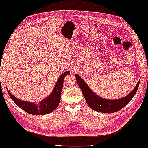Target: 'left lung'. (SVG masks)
<instances>
[{
    "label": "left lung",
    "instance_id": "left-lung-1",
    "mask_svg": "<svg viewBox=\"0 0 148 148\" xmlns=\"http://www.w3.org/2000/svg\"><path fill=\"white\" fill-rule=\"evenodd\" d=\"M75 77L88 106L95 111L106 114L117 112L128 105L135 95L140 83L139 80L135 88L127 96L117 100H108L101 98L94 94L88 87L87 84L77 74H75Z\"/></svg>",
    "mask_w": 148,
    "mask_h": 148
}]
</instances>
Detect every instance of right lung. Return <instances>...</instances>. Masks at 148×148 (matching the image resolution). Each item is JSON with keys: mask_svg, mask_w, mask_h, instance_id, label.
Returning <instances> with one entry per match:
<instances>
[{"mask_svg": "<svg viewBox=\"0 0 148 148\" xmlns=\"http://www.w3.org/2000/svg\"><path fill=\"white\" fill-rule=\"evenodd\" d=\"M69 74H70V72L66 71L61 75L52 93L48 97L41 101L39 104L20 101L11 94L9 90H8V92L11 99L15 103L16 105L28 114L34 115L47 114L55 110L59 105L61 99V92L63 86V80L65 77Z\"/></svg>", "mask_w": 148, "mask_h": 148, "instance_id": "obj_1", "label": "right lung"}]
</instances>
